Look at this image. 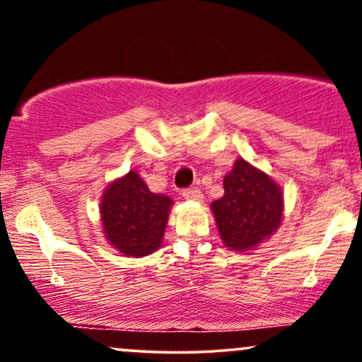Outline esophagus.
Returning a JSON list of instances; mask_svg holds the SVG:
<instances>
[{
    "mask_svg": "<svg viewBox=\"0 0 362 362\" xmlns=\"http://www.w3.org/2000/svg\"><path fill=\"white\" fill-rule=\"evenodd\" d=\"M182 195H184L185 199H189V201H197V202H201L202 199H204V195H202V192L197 189V187H194V189H185L184 192H182Z\"/></svg>",
    "mask_w": 362,
    "mask_h": 362,
    "instance_id": "34e87169",
    "label": "esophagus"
}]
</instances>
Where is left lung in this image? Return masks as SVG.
<instances>
[{
	"label": "left lung",
	"mask_w": 362,
	"mask_h": 362,
	"mask_svg": "<svg viewBox=\"0 0 362 362\" xmlns=\"http://www.w3.org/2000/svg\"><path fill=\"white\" fill-rule=\"evenodd\" d=\"M224 195L211 202L224 247L235 252L255 250L279 230L284 214L281 185L243 158L223 180Z\"/></svg>",
	"instance_id": "left-lung-1"
}]
</instances>
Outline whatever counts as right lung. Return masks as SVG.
Wrapping results in <instances>:
<instances>
[{
	"instance_id": "obj_1",
	"label": "right lung",
	"mask_w": 362,
	"mask_h": 362,
	"mask_svg": "<svg viewBox=\"0 0 362 362\" xmlns=\"http://www.w3.org/2000/svg\"><path fill=\"white\" fill-rule=\"evenodd\" d=\"M173 199L148 189L136 170L112 180L100 199L107 243L126 257H146L161 247Z\"/></svg>"
}]
</instances>
